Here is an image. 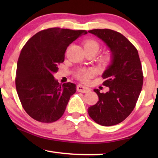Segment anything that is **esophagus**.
<instances>
[{
    "label": "esophagus",
    "mask_w": 158,
    "mask_h": 158,
    "mask_svg": "<svg viewBox=\"0 0 158 158\" xmlns=\"http://www.w3.org/2000/svg\"><path fill=\"white\" fill-rule=\"evenodd\" d=\"M77 91L79 92H81V93H89L90 89L89 87H85L84 85H78L77 87Z\"/></svg>",
    "instance_id": "obj_1"
}]
</instances>
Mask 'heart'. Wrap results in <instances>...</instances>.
Returning a JSON list of instances; mask_svg holds the SVG:
<instances>
[{
	"label": "heart",
	"instance_id": "heart-1",
	"mask_svg": "<svg viewBox=\"0 0 158 158\" xmlns=\"http://www.w3.org/2000/svg\"><path fill=\"white\" fill-rule=\"evenodd\" d=\"M84 48L86 49H89L93 50V52L97 53L99 49H100V46L98 42H96L94 40H88L85 42L84 44ZM104 60L107 61L109 60V57L106 56ZM93 74V71L92 69H83V70H80L78 74H77V78L81 80L82 81H87L90 77H91Z\"/></svg>",
	"mask_w": 158,
	"mask_h": 158
}]
</instances>
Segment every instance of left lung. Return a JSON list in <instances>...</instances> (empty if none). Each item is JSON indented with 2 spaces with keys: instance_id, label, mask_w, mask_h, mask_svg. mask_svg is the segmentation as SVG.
<instances>
[{
  "instance_id": "obj_1",
  "label": "left lung",
  "mask_w": 158,
  "mask_h": 158,
  "mask_svg": "<svg viewBox=\"0 0 158 158\" xmlns=\"http://www.w3.org/2000/svg\"><path fill=\"white\" fill-rule=\"evenodd\" d=\"M102 40L111 52V62L104 72L103 85L109 91L94 89L99 100L88 109L90 117L103 126L123 121L135 108L143 85V73L139 53L124 35L110 29L88 31Z\"/></svg>"
}]
</instances>
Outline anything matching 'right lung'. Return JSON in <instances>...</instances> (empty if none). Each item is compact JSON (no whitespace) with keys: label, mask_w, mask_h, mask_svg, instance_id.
I'll use <instances>...</instances> for the list:
<instances>
[{"label":"right lung","mask_w":158,"mask_h":158,"mask_svg":"<svg viewBox=\"0 0 158 158\" xmlns=\"http://www.w3.org/2000/svg\"><path fill=\"white\" fill-rule=\"evenodd\" d=\"M85 31L52 28L38 32L26 42L19 57L16 89L29 116L42 123H53L63 116L77 85L59 84L53 74L65 59L69 44Z\"/></svg>","instance_id":"add662e5"}]
</instances>
